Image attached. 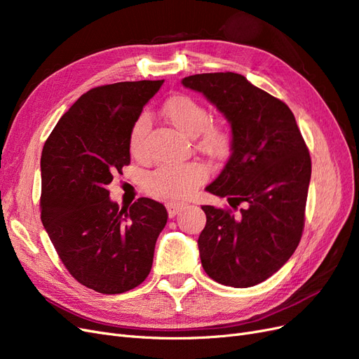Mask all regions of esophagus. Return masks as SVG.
<instances>
[{"instance_id": "esophagus-1", "label": "esophagus", "mask_w": 359, "mask_h": 359, "mask_svg": "<svg viewBox=\"0 0 359 359\" xmlns=\"http://www.w3.org/2000/svg\"><path fill=\"white\" fill-rule=\"evenodd\" d=\"M184 206H186V203H175V202H169L166 205L168 208V214L169 217H175L178 212H181L184 210Z\"/></svg>"}]
</instances>
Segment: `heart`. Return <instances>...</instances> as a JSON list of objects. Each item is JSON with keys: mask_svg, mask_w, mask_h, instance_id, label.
<instances>
[{"mask_svg": "<svg viewBox=\"0 0 359 359\" xmlns=\"http://www.w3.org/2000/svg\"><path fill=\"white\" fill-rule=\"evenodd\" d=\"M163 115L172 127L187 137H194V147L199 153L211 158H222L229 154L232 133L224 124L210 123V114L205 106L190 95H175L163 106ZM148 130L145 116L136 119L130 133V149L136 154L142 148ZM205 178V169L199 165L178 168H161L147 178L145 187L156 198H184L190 194Z\"/></svg>", "mask_w": 359, "mask_h": 359, "instance_id": "1", "label": "heart"}]
</instances>
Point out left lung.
Instances as JSON below:
<instances>
[{
    "label": "left lung",
    "instance_id": "left-lung-1",
    "mask_svg": "<svg viewBox=\"0 0 359 359\" xmlns=\"http://www.w3.org/2000/svg\"><path fill=\"white\" fill-rule=\"evenodd\" d=\"M231 124V157L206 191L227 198L236 214L202 205L201 262L217 283H262L295 252L304 227L311 160L295 116L281 100L243 74L202 73L184 78Z\"/></svg>",
    "mask_w": 359,
    "mask_h": 359
}]
</instances>
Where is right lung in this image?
<instances>
[{
  "mask_svg": "<svg viewBox=\"0 0 359 359\" xmlns=\"http://www.w3.org/2000/svg\"><path fill=\"white\" fill-rule=\"evenodd\" d=\"M165 81L118 82L81 95L41 151V223L69 273L95 292L135 289L153 266L163 203L119 208L107 186L130 163V133Z\"/></svg>",
  "mask_w": 359,
  "mask_h": 359,
  "instance_id": "right-lung-1",
  "label": "right lung"
}]
</instances>
